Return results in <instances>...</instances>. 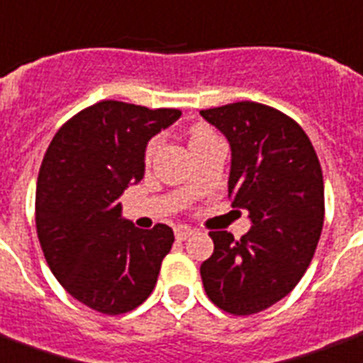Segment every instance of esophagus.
I'll return each instance as SVG.
<instances>
[{
    "label": "esophagus",
    "mask_w": 363,
    "mask_h": 363,
    "mask_svg": "<svg viewBox=\"0 0 363 363\" xmlns=\"http://www.w3.org/2000/svg\"><path fill=\"white\" fill-rule=\"evenodd\" d=\"M192 228H190V226H186V225H179L175 228V238L177 240H179V242H184V240H186L188 236H192Z\"/></svg>",
    "instance_id": "1"
}]
</instances>
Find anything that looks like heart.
<instances>
[{
	"mask_svg": "<svg viewBox=\"0 0 363 363\" xmlns=\"http://www.w3.org/2000/svg\"><path fill=\"white\" fill-rule=\"evenodd\" d=\"M207 135H211V131H209V129H206V127H196V129L192 131V138H190V140H196V138L207 137ZM154 150H156V143H152L150 148H148V152H150V154Z\"/></svg>",
	"mask_w": 363,
	"mask_h": 363,
	"instance_id": "heart-1",
	"label": "heart"
}]
</instances>
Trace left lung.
I'll use <instances>...</instances> for the list:
<instances>
[{"label":"left lung","instance_id":"1","mask_svg":"<svg viewBox=\"0 0 363 363\" xmlns=\"http://www.w3.org/2000/svg\"><path fill=\"white\" fill-rule=\"evenodd\" d=\"M230 145L228 198L249 213L240 240L209 232L215 249L201 262L207 297L236 316L284 298L311 264L323 226V177L298 123L259 102L201 110Z\"/></svg>","mask_w":363,"mask_h":363}]
</instances>
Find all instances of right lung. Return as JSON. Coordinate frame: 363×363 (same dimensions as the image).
Segmentation results:
<instances>
[{"instance_id": "add662e5", "label": "right lung", "mask_w": 363, "mask_h": 363, "mask_svg": "<svg viewBox=\"0 0 363 363\" xmlns=\"http://www.w3.org/2000/svg\"><path fill=\"white\" fill-rule=\"evenodd\" d=\"M179 118L175 108L102 101L66 121L47 148L35 188L38 238L60 286L93 311L129 312L156 286L173 230H140L121 217L118 198L143 181L148 140Z\"/></svg>"}]
</instances>
